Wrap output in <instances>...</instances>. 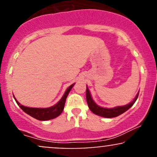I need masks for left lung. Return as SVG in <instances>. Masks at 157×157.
<instances>
[{
	"instance_id": "left-lung-1",
	"label": "left lung",
	"mask_w": 157,
	"mask_h": 157,
	"mask_svg": "<svg viewBox=\"0 0 157 157\" xmlns=\"http://www.w3.org/2000/svg\"><path fill=\"white\" fill-rule=\"evenodd\" d=\"M139 92L136 95L135 98L133 100V101L129 102L128 104L125 105H122V106H117L114 108H104L101 107V106L98 105L94 101L92 97H91V93H90L89 89H88L87 86H86V100H87L88 105H89V109L91 110L94 114L98 115V116L102 117L105 118H113L119 116V115L122 114L124 112H125L126 111H128L130 108L134 104V102H136V100L138 98Z\"/></svg>"
}]
</instances>
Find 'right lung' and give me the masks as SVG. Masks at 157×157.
I'll use <instances>...</instances> for the list:
<instances>
[{
	"mask_svg": "<svg viewBox=\"0 0 157 157\" xmlns=\"http://www.w3.org/2000/svg\"><path fill=\"white\" fill-rule=\"evenodd\" d=\"M75 83L71 85V86L66 89L63 96L62 98L60 99V101L57 102V103H56L55 105L51 106V107L48 108L26 107V106L21 105V104L16 100L15 96H14V98H15V101L17 102V105H19V107L21 108L25 113H26L27 114L32 117L35 118L36 120H40V121H46V120H52V119L57 117L63 112V111L64 109V105L66 100V97H67L68 94H69L71 89L73 88V86H75Z\"/></svg>",
	"mask_w": 157,
	"mask_h": 157,
	"instance_id": "obj_1",
	"label": "right lung"
}]
</instances>
